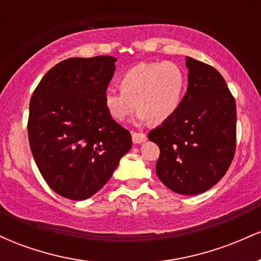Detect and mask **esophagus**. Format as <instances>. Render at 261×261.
I'll return each instance as SVG.
<instances>
[{
  "instance_id": "esophagus-1",
  "label": "esophagus",
  "mask_w": 261,
  "mask_h": 261,
  "mask_svg": "<svg viewBox=\"0 0 261 261\" xmlns=\"http://www.w3.org/2000/svg\"><path fill=\"white\" fill-rule=\"evenodd\" d=\"M147 140V136L142 133H133V141L136 145H140V143L145 142Z\"/></svg>"
}]
</instances>
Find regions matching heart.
<instances>
[{"mask_svg": "<svg viewBox=\"0 0 261 261\" xmlns=\"http://www.w3.org/2000/svg\"><path fill=\"white\" fill-rule=\"evenodd\" d=\"M120 91L108 89L103 95L104 108L115 121L122 122L137 108L140 124L153 119L169 120L181 106L187 89V77L179 65L170 61L145 62L134 66L119 79Z\"/></svg>", "mask_w": 261, "mask_h": 261, "instance_id": "b5f03b06", "label": "heart"}]
</instances>
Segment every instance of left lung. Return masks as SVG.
<instances>
[{
    "label": "left lung",
    "instance_id": "1",
    "mask_svg": "<svg viewBox=\"0 0 261 261\" xmlns=\"http://www.w3.org/2000/svg\"><path fill=\"white\" fill-rule=\"evenodd\" d=\"M188 89L169 120L148 133L161 149L160 180L174 193L197 195L226 174L236 152L237 109L216 68L187 58Z\"/></svg>",
    "mask_w": 261,
    "mask_h": 261
}]
</instances>
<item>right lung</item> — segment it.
<instances>
[{
  "label": "right lung",
  "instance_id": "1",
  "mask_svg": "<svg viewBox=\"0 0 261 261\" xmlns=\"http://www.w3.org/2000/svg\"><path fill=\"white\" fill-rule=\"evenodd\" d=\"M113 56L67 59L41 79L29 106L28 136L35 163L50 188L86 200L112 178L133 140L104 108L115 72Z\"/></svg>",
  "mask_w": 261,
  "mask_h": 261
}]
</instances>
